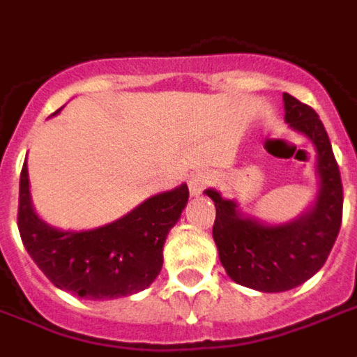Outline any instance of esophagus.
<instances>
[{
  "mask_svg": "<svg viewBox=\"0 0 357 357\" xmlns=\"http://www.w3.org/2000/svg\"><path fill=\"white\" fill-rule=\"evenodd\" d=\"M210 183H212V176L210 174H206V172H197V174L191 176L189 191H191V195H201Z\"/></svg>",
  "mask_w": 357,
  "mask_h": 357,
  "instance_id": "obj_1",
  "label": "esophagus"
}]
</instances>
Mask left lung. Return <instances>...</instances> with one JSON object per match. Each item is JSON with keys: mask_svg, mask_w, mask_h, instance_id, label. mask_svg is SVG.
I'll use <instances>...</instances> for the list:
<instances>
[{"mask_svg": "<svg viewBox=\"0 0 357 357\" xmlns=\"http://www.w3.org/2000/svg\"><path fill=\"white\" fill-rule=\"evenodd\" d=\"M284 120L314 141L321 189L315 206L296 222L264 225L243 218L233 201L218 191L212 237L222 266L235 283L262 292H283L317 273L327 260L342 224V181L325 126L312 107L284 93Z\"/></svg>", "mask_w": 357, "mask_h": 357, "instance_id": "obj_1", "label": "left lung"}]
</instances>
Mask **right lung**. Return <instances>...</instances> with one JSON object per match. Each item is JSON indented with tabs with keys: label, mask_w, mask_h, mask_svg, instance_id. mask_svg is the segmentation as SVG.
Returning a JSON list of instances; mask_svg holds the SVG:
<instances>
[{
	"label": "right lung",
	"mask_w": 357,
	"mask_h": 357,
	"mask_svg": "<svg viewBox=\"0 0 357 357\" xmlns=\"http://www.w3.org/2000/svg\"><path fill=\"white\" fill-rule=\"evenodd\" d=\"M187 199L189 189L181 185L151 197L109 225L89 231H59L36 216L24 162L17 225L28 255L55 287L80 298H120L143 291L160 273L164 241Z\"/></svg>",
	"instance_id": "right-lung-1"
}]
</instances>
